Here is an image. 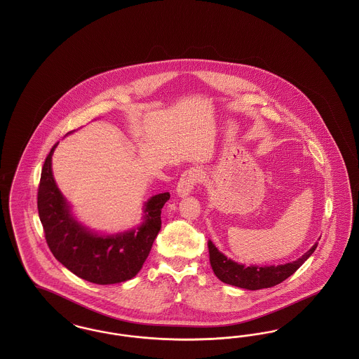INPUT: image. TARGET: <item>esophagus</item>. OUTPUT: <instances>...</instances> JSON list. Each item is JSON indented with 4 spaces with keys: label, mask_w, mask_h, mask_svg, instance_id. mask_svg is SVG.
<instances>
[{
    "label": "esophagus",
    "mask_w": 359,
    "mask_h": 359,
    "mask_svg": "<svg viewBox=\"0 0 359 359\" xmlns=\"http://www.w3.org/2000/svg\"><path fill=\"white\" fill-rule=\"evenodd\" d=\"M201 179H202V173L198 168H189L187 171L183 172L176 188L177 195L182 198L189 195L195 186L201 182Z\"/></svg>",
    "instance_id": "34e87169"
}]
</instances>
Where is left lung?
<instances>
[{
    "mask_svg": "<svg viewBox=\"0 0 359 359\" xmlns=\"http://www.w3.org/2000/svg\"><path fill=\"white\" fill-rule=\"evenodd\" d=\"M316 246H318V242L299 259L284 265L245 266L227 258L215 248V245L211 241H208L210 264L215 276L226 284L250 290L271 288L287 280L304 264V261H307L308 257L315 252Z\"/></svg>",
    "mask_w": 359,
    "mask_h": 359,
    "instance_id": "obj_1",
    "label": "left lung"
}]
</instances>
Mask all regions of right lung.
Returning a JSON list of instances; mask_svg holds the SVG:
<instances>
[{
  "label": "right lung",
  "mask_w": 359,
  "mask_h": 359,
  "mask_svg": "<svg viewBox=\"0 0 359 359\" xmlns=\"http://www.w3.org/2000/svg\"><path fill=\"white\" fill-rule=\"evenodd\" d=\"M47 156L37 191V210L46 241L53 257L86 281L109 285L130 280L142 268L161 229V208L170 192L152 196L144 205L140 227L116 236H100L78 222L52 175Z\"/></svg>",
  "instance_id": "right-lung-1"
}]
</instances>
